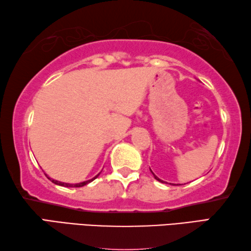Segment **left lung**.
<instances>
[{
    "mask_svg": "<svg viewBox=\"0 0 251 251\" xmlns=\"http://www.w3.org/2000/svg\"><path fill=\"white\" fill-rule=\"evenodd\" d=\"M150 171H151V170H150ZM151 173H152V171H151ZM152 174H153V173H152ZM153 176H154V178H155L156 180H159V181H161V183H166V181H164V180H162V179H160V178L158 177V176H155L154 174H153ZM166 184H169V183H166ZM170 185H173V184H171V183H170Z\"/></svg>",
    "mask_w": 251,
    "mask_h": 251,
    "instance_id": "obj_1",
    "label": "left lung"
}]
</instances>
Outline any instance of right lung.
I'll list each match as a JSON object with an SVG mask.
<instances>
[{"instance_id":"obj_1","label":"right lung","mask_w":251,"mask_h":251,"mask_svg":"<svg viewBox=\"0 0 251 251\" xmlns=\"http://www.w3.org/2000/svg\"><path fill=\"white\" fill-rule=\"evenodd\" d=\"M100 175V173L98 174L97 176H95V177L93 178H91V179H89V180H86V181H82V183H78V184H67V183H62V181H58V180H54V179H51L50 177H49V176L47 175V177L49 178V179H51L52 180V183H54V184H56V185H60V186H64V187H82V186H85V185H87V184H89V183H91L92 180H95L98 176Z\"/></svg>"}]
</instances>
